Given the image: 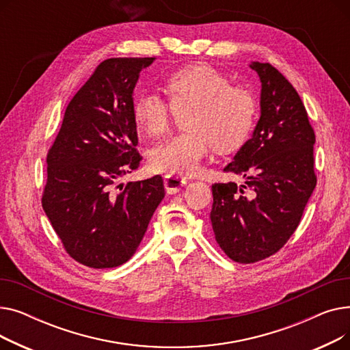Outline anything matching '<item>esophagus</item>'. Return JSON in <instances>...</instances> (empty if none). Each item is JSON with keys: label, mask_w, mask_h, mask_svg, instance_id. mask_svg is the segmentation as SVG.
<instances>
[{"label": "esophagus", "mask_w": 350, "mask_h": 350, "mask_svg": "<svg viewBox=\"0 0 350 350\" xmlns=\"http://www.w3.org/2000/svg\"><path fill=\"white\" fill-rule=\"evenodd\" d=\"M187 185V178L183 176H165L164 177V187L167 190V193L174 194L181 190V187Z\"/></svg>", "instance_id": "34e87169"}]
</instances>
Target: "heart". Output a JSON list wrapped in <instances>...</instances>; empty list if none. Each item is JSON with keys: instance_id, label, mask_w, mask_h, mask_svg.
I'll return each instance as SVG.
<instances>
[{"instance_id": "obj_1", "label": "heart", "mask_w": 350, "mask_h": 350, "mask_svg": "<svg viewBox=\"0 0 350 350\" xmlns=\"http://www.w3.org/2000/svg\"><path fill=\"white\" fill-rule=\"evenodd\" d=\"M169 102L146 92L133 103V118L149 136L169 131L176 113L183 116L187 131L156 144L149 163L156 172L170 176L193 174L210 150L231 152L250 136L258 103L252 92L214 66L200 64L181 68L165 79Z\"/></svg>"}]
</instances>
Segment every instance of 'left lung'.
<instances>
[{"label": "left lung", "mask_w": 350, "mask_h": 350, "mask_svg": "<svg viewBox=\"0 0 350 350\" xmlns=\"http://www.w3.org/2000/svg\"><path fill=\"white\" fill-rule=\"evenodd\" d=\"M262 83L261 118L226 173L213 185L211 224L228 258L252 264L278 252L298 228L317 186L315 132L298 92L271 64L252 62Z\"/></svg>", "instance_id": "8db88e82"}]
</instances>
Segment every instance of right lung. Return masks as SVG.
Masks as SVG:
<instances>
[{
    "instance_id": "1",
    "label": "right lung",
    "mask_w": 350,
    "mask_h": 350,
    "mask_svg": "<svg viewBox=\"0 0 350 350\" xmlns=\"http://www.w3.org/2000/svg\"><path fill=\"white\" fill-rule=\"evenodd\" d=\"M153 59L100 62L66 106L46 154L44 211L69 256L90 268L131 260L164 197L161 176L118 186L142 161L132 95Z\"/></svg>"
}]
</instances>
